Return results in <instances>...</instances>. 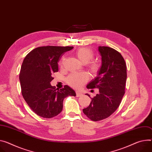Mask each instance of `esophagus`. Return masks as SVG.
Listing matches in <instances>:
<instances>
[{
    "label": "esophagus",
    "instance_id": "1",
    "mask_svg": "<svg viewBox=\"0 0 152 152\" xmlns=\"http://www.w3.org/2000/svg\"><path fill=\"white\" fill-rule=\"evenodd\" d=\"M82 93H79V92H76V97H80V96H82Z\"/></svg>",
    "mask_w": 152,
    "mask_h": 152
}]
</instances>
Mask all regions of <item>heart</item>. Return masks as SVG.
<instances>
[{"label": "heart", "instance_id": "1", "mask_svg": "<svg viewBox=\"0 0 152 152\" xmlns=\"http://www.w3.org/2000/svg\"><path fill=\"white\" fill-rule=\"evenodd\" d=\"M76 55L78 59L82 64H87L93 59L94 54L93 51L87 48H80L76 52ZM64 58H63L62 61ZM90 71L93 73H97L99 71V65L96 62H92L90 64ZM88 79V76L86 73H72L67 79L68 83L75 88H79L84 85Z\"/></svg>", "mask_w": 152, "mask_h": 152}]
</instances>
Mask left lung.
<instances>
[{"label":"left lung","instance_id":"obj_1","mask_svg":"<svg viewBox=\"0 0 152 152\" xmlns=\"http://www.w3.org/2000/svg\"><path fill=\"white\" fill-rule=\"evenodd\" d=\"M101 65L87 88H98L84 113L93 121H101L113 114L119 106L125 93L127 79L126 62L116 50L108 47H98ZM90 97L88 94H86Z\"/></svg>","mask_w":152,"mask_h":152}]
</instances>
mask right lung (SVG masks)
<instances>
[{"label":"right lung","instance_id":"1","mask_svg":"<svg viewBox=\"0 0 152 152\" xmlns=\"http://www.w3.org/2000/svg\"><path fill=\"white\" fill-rule=\"evenodd\" d=\"M73 47L46 46L37 47L25 58L19 74L23 97L38 116L51 118L62 110L63 101L69 96H76L71 87L65 86L58 90L51 86L53 73L58 71V62Z\"/></svg>","mask_w":152,"mask_h":152}]
</instances>
